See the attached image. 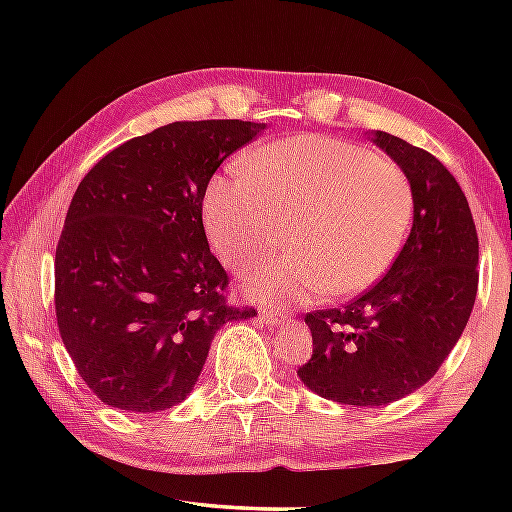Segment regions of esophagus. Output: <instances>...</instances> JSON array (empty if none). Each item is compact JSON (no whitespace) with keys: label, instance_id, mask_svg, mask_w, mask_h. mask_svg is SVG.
I'll list each match as a JSON object with an SVG mask.
<instances>
[{"label":"esophagus","instance_id":"1","mask_svg":"<svg viewBox=\"0 0 512 512\" xmlns=\"http://www.w3.org/2000/svg\"><path fill=\"white\" fill-rule=\"evenodd\" d=\"M259 318H262L266 325H277V323H282V320H287V311L262 309V311H259Z\"/></svg>","mask_w":512,"mask_h":512}]
</instances>
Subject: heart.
<instances>
[{
	"label": "heart",
	"mask_w": 512,
	"mask_h": 512,
	"mask_svg": "<svg viewBox=\"0 0 512 512\" xmlns=\"http://www.w3.org/2000/svg\"><path fill=\"white\" fill-rule=\"evenodd\" d=\"M413 185L397 164L332 135H298L246 155V169L210 180L203 221L216 255L237 271L257 266L246 291L259 300L357 296L391 271L411 230Z\"/></svg>",
	"instance_id": "obj_1"
}]
</instances>
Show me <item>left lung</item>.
<instances>
[{"mask_svg": "<svg viewBox=\"0 0 512 512\" xmlns=\"http://www.w3.org/2000/svg\"><path fill=\"white\" fill-rule=\"evenodd\" d=\"M372 142L411 180V235L375 287L305 316L314 354L298 370L309 391L352 406L391 404L427 384L461 339L479 287V237L456 178L391 133L375 131Z\"/></svg>", "mask_w": 512, "mask_h": 512, "instance_id": "left-lung-1", "label": "left lung"}]
</instances>
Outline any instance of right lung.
Listing matches in <instances>:
<instances>
[{
  "label": "right lung",
  "instance_id": "right-lung-1",
  "mask_svg": "<svg viewBox=\"0 0 512 512\" xmlns=\"http://www.w3.org/2000/svg\"><path fill=\"white\" fill-rule=\"evenodd\" d=\"M264 124L173 121L101 158L69 203L56 248L60 339L90 391L121 411L192 393L216 332L255 309L225 302L203 198L214 171Z\"/></svg>",
  "mask_w": 512,
  "mask_h": 512
}]
</instances>
